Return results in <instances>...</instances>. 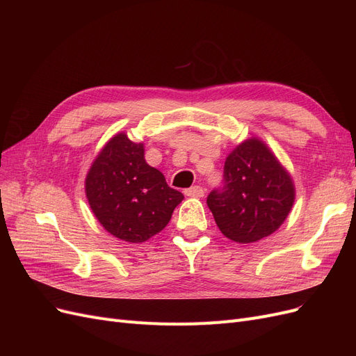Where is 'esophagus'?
Listing matches in <instances>:
<instances>
[{"label":"esophagus","mask_w":356,"mask_h":356,"mask_svg":"<svg viewBox=\"0 0 356 356\" xmlns=\"http://www.w3.org/2000/svg\"><path fill=\"white\" fill-rule=\"evenodd\" d=\"M184 193H186V196H190V197H203L204 188L200 186H193L190 188H186Z\"/></svg>","instance_id":"34e87169"}]
</instances>
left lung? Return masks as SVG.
Masks as SVG:
<instances>
[{"instance_id": "1", "label": "left lung", "mask_w": 356, "mask_h": 356, "mask_svg": "<svg viewBox=\"0 0 356 356\" xmlns=\"http://www.w3.org/2000/svg\"><path fill=\"white\" fill-rule=\"evenodd\" d=\"M222 184L207 199L221 233L251 243L276 232L294 203V184L261 141L236 147L224 163Z\"/></svg>"}]
</instances>
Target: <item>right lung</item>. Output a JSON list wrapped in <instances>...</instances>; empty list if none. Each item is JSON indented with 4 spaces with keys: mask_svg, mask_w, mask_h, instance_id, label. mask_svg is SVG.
<instances>
[{
    "mask_svg": "<svg viewBox=\"0 0 356 356\" xmlns=\"http://www.w3.org/2000/svg\"><path fill=\"white\" fill-rule=\"evenodd\" d=\"M86 196L104 229L132 243L163 230L184 199L160 170L147 165L143 144L132 143L126 134L111 138L93 161Z\"/></svg>",
    "mask_w": 356,
    "mask_h": 356,
    "instance_id": "right-lung-1",
    "label": "right lung"
}]
</instances>
